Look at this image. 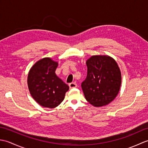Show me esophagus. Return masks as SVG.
I'll use <instances>...</instances> for the list:
<instances>
[{
	"label": "esophagus",
	"mask_w": 148,
	"mask_h": 148,
	"mask_svg": "<svg viewBox=\"0 0 148 148\" xmlns=\"http://www.w3.org/2000/svg\"><path fill=\"white\" fill-rule=\"evenodd\" d=\"M70 88H76L77 87V84L76 83H71L69 84Z\"/></svg>",
	"instance_id": "obj_1"
}]
</instances>
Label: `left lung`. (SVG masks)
I'll use <instances>...</instances> for the list:
<instances>
[{
    "instance_id": "8db88e82",
    "label": "left lung",
    "mask_w": 148,
    "mask_h": 148,
    "mask_svg": "<svg viewBox=\"0 0 148 148\" xmlns=\"http://www.w3.org/2000/svg\"><path fill=\"white\" fill-rule=\"evenodd\" d=\"M87 76L81 83L85 99L95 107L109 104L117 96L121 74L117 63L106 55H94L87 60Z\"/></svg>"
}]
</instances>
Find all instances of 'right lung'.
<instances>
[{
  "instance_id": "obj_1",
  "label": "right lung",
  "mask_w": 148,
  "mask_h": 148,
  "mask_svg": "<svg viewBox=\"0 0 148 148\" xmlns=\"http://www.w3.org/2000/svg\"><path fill=\"white\" fill-rule=\"evenodd\" d=\"M58 65L51 58H44L32 66L28 74L27 83L31 95L45 108H55L60 104L69 89L55 74Z\"/></svg>"
}]
</instances>
